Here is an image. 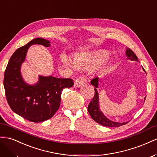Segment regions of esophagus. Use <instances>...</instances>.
I'll use <instances>...</instances> for the list:
<instances>
[{"label": "esophagus", "mask_w": 157, "mask_h": 157, "mask_svg": "<svg viewBox=\"0 0 157 157\" xmlns=\"http://www.w3.org/2000/svg\"><path fill=\"white\" fill-rule=\"evenodd\" d=\"M86 82V79L85 78L79 77L75 80L74 82V87H79Z\"/></svg>", "instance_id": "esophagus-1"}]
</instances>
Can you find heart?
<instances>
[{"mask_svg":"<svg viewBox=\"0 0 157 157\" xmlns=\"http://www.w3.org/2000/svg\"><path fill=\"white\" fill-rule=\"evenodd\" d=\"M109 57V53L106 51H98L91 55H85L83 54L76 55L73 59L74 64L80 68L91 70L101 66L106 60ZM62 62L67 66H70V62L66 56L62 55Z\"/></svg>","mask_w":157,"mask_h":157,"instance_id":"heart-1","label":"heart"}]
</instances>
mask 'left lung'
Listing matches in <instances>:
<instances>
[{
  "label": "left lung",
  "mask_w": 157,
  "mask_h": 157,
  "mask_svg": "<svg viewBox=\"0 0 157 157\" xmlns=\"http://www.w3.org/2000/svg\"><path fill=\"white\" fill-rule=\"evenodd\" d=\"M126 55L127 56V59L130 60L132 61H137L140 62L138 60V59L137 56L135 55L131 49L128 48H126ZM143 70L145 71V70L143 68ZM98 80H99V78L97 77L93 78L91 82V84L93 85V86H95V95L93 98L92 101H91L90 103L88 105V112L89 114H90L91 117L96 122L102 126H104L106 127H119L122 126L124 124H127V122L124 123H120L112 121L111 120L109 119L106 116H105V114L102 113V111L100 109L99 107V97H98V93L97 91V88L98 87ZM145 98H144V101H145Z\"/></svg>",
  "instance_id": "left-lung-1"
}]
</instances>
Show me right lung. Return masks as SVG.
<instances>
[{
  "label": "right lung",
  "instance_id": "obj_1",
  "mask_svg": "<svg viewBox=\"0 0 157 157\" xmlns=\"http://www.w3.org/2000/svg\"><path fill=\"white\" fill-rule=\"evenodd\" d=\"M48 40L38 37L14 52L9 60L4 77V87L8 103L17 114L33 122L51 118L59 109L61 94L64 88L73 86V80L52 75H39L33 85L27 83L21 75V67L27 52L33 44L51 46Z\"/></svg>",
  "mask_w": 157,
  "mask_h": 157
}]
</instances>
